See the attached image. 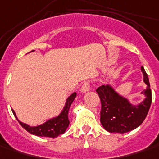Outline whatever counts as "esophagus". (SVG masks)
Returning <instances> with one entry per match:
<instances>
[{
	"mask_svg": "<svg viewBox=\"0 0 159 159\" xmlns=\"http://www.w3.org/2000/svg\"><path fill=\"white\" fill-rule=\"evenodd\" d=\"M89 90H90V84H89V83L85 82L84 84L82 85V87L80 89V91L83 92V93H84V92H87Z\"/></svg>",
	"mask_w": 159,
	"mask_h": 159,
	"instance_id": "esophagus-1",
	"label": "esophagus"
}]
</instances>
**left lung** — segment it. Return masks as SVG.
I'll use <instances>...</instances> for the list:
<instances>
[{"label":"left lung","mask_w":159,"mask_h":159,"mask_svg":"<svg viewBox=\"0 0 159 159\" xmlns=\"http://www.w3.org/2000/svg\"><path fill=\"white\" fill-rule=\"evenodd\" d=\"M146 90L141 92L143 99L132 104L129 98L120 95L112 85H102L97 89L101 100L100 122L110 133L124 134L138 128L143 122L151 105V90L148 75L141 67Z\"/></svg>","instance_id":"8db88e82"}]
</instances>
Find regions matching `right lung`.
<instances>
[{
    "instance_id": "right-lung-1",
    "label": "right lung",
    "mask_w": 159,
    "mask_h": 159,
    "mask_svg": "<svg viewBox=\"0 0 159 159\" xmlns=\"http://www.w3.org/2000/svg\"><path fill=\"white\" fill-rule=\"evenodd\" d=\"M75 97H76V92H73L67 98L62 111L60 112L59 115L51 118V119L47 120L46 122L40 124V125H38V126H35V127H31L28 124L20 121L18 118L16 117V114L14 110H12V112H13V114L15 115L16 119L18 120L20 125L25 130H27L30 134H34V135H37V136L55 138V137L59 136L60 134L65 133V131L69 128V111L72 103L74 101V99L75 98Z\"/></svg>"
}]
</instances>
